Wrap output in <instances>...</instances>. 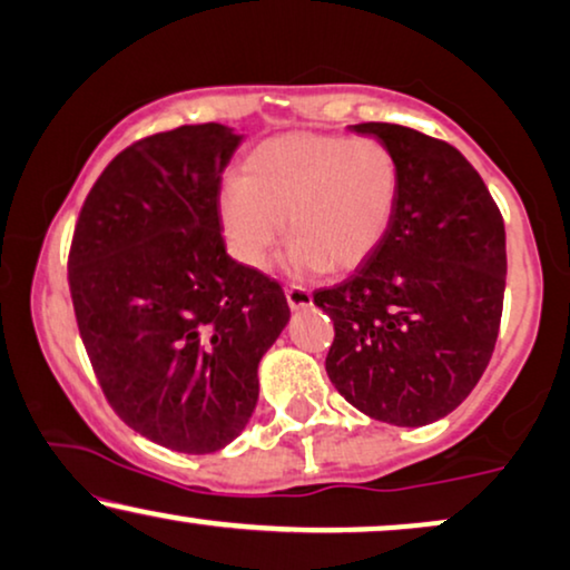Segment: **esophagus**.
I'll use <instances>...</instances> for the list:
<instances>
[{
	"instance_id": "34e87169",
	"label": "esophagus",
	"mask_w": 570,
	"mask_h": 570,
	"mask_svg": "<svg viewBox=\"0 0 570 570\" xmlns=\"http://www.w3.org/2000/svg\"><path fill=\"white\" fill-rule=\"evenodd\" d=\"M286 302H289L292 309L313 307V294L302 289V286H289V289H286Z\"/></svg>"
}]
</instances>
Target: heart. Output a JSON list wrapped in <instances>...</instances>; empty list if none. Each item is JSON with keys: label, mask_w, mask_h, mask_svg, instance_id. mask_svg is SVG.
Here are the masks:
<instances>
[{"label": "heart", "mask_w": 570, "mask_h": 570, "mask_svg": "<svg viewBox=\"0 0 570 570\" xmlns=\"http://www.w3.org/2000/svg\"><path fill=\"white\" fill-rule=\"evenodd\" d=\"M401 200V166L389 146L344 135L289 132L265 140L245 179L218 193V222L232 257L263 268L289 218L284 265L294 276L356 271L389 239Z\"/></svg>", "instance_id": "b5f03b06"}]
</instances>
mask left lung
Listing matches in <instances>:
<instances>
[{
  "instance_id": "8db88e82",
  "label": "left lung",
  "mask_w": 570,
  "mask_h": 570,
  "mask_svg": "<svg viewBox=\"0 0 570 570\" xmlns=\"http://www.w3.org/2000/svg\"><path fill=\"white\" fill-rule=\"evenodd\" d=\"M393 150L401 200L383 247L315 292L336 338L325 370L377 422L451 414L488 367L505 292V226L474 166L449 142L389 121L352 125Z\"/></svg>"
}]
</instances>
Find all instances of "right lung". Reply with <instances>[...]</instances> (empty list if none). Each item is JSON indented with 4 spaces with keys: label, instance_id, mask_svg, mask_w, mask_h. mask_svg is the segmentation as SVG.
Returning <instances> with one entry per match:
<instances>
[{
    "label": "right lung",
    "instance_id": "obj_1",
    "mask_svg": "<svg viewBox=\"0 0 570 570\" xmlns=\"http://www.w3.org/2000/svg\"><path fill=\"white\" fill-rule=\"evenodd\" d=\"M242 140L218 121L138 140L96 179L72 234V307L104 396L179 453L245 430L257 364L292 315L276 281L226 253L218 189Z\"/></svg>",
    "mask_w": 570,
    "mask_h": 570
}]
</instances>
